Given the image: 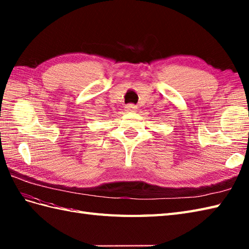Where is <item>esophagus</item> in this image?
I'll return each mask as SVG.
<instances>
[{"instance_id":"34e87169","label":"esophagus","mask_w":249,"mask_h":249,"mask_svg":"<svg viewBox=\"0 0 249 249\" xmlns=\"http://www.w3.org/2000/svg\"><path fill=\"white\" fill-rule=\"evenodd\" d=\"M125 109H126V111H127V112H135L136 109H137V107H136L135 105H131V104H130V105H127V106H126Z\"/></svg>"}]
</instances>
